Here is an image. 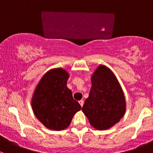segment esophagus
<instances>
[{
	"instance_id": "1",
	"label": "esophagus",
	"mask_w": 153,
	"mask_h": 153,
	"mask_svg": "<svg viewBox=\"0 0 153 153\" xmlns=\"http://www.w3.org/2000/svg\"><path fill=\"white\" fill-rule=\"evenodd\" d=\"M79 104L81 106H83V105H84V101H83V100H81V101H79Z\"/></svg>"
}]
</instances>
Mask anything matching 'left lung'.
I'll return each mask as SVG.
<instances>
[{"label":"left lung","instance_id":"8db88e82","mask_svg":"<svg viewBox=\"0 0 153 153\" xmlns=\"http://www.w3.org/2000/svg\"><path fill=\"white\" fill-rule=\"evenodd\" d=\"M91 82L92 87L82 111L94 128L107 129L117 124L126 111L122 88L113 72L104 65L98 66Z\"/></svg>","mask_w":153,"mask_h":153}]
</instances>
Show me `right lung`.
Returning a JSON list of instances; mask_svg holds the SVG:
<instances>
[{
	"mask_svg": "<svg viewBox=\"0 0 153 153\" xmlns=\"http://www.w3.org/2000/svg\"><path fill=\"white\" fill-rule=\"evenodd\" d=\"M69 73L62 68L46 72L32 98L34 114L46 127L63 130L70 124L74 115L81 109L67 86Z\"/></svg>",
	"mask_w": 153,
	"mask_h": 153,
	"instance_id": "add662e5",
	"label": "right lung"
}]
</instances>
